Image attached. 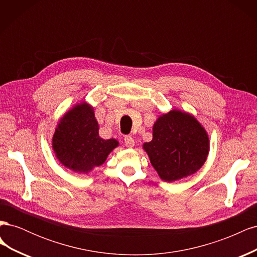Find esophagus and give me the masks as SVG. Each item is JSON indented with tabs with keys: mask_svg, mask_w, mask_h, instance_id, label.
<instances>
[{
	"mask_svg": "<svg viewBox=\"0 0 257 257\" xmlns=\"http://www.w3.org/2000/svg\"><path fill=\"white\" fill-rule=\"evenodd\" d=\"M124 143H125V146L128 147V148H132V147L135 146L134 138L132 137V136H130V135L124 136Z\"/></svg>",
	"mask_w": 257,
	"mask_h": 257,
	"instance_id": "34e87169",
	"label": "esophagus"
}]
</instances>
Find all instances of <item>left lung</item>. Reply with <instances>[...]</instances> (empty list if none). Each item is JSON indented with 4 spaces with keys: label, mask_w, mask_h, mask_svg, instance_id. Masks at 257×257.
Wrapping results in <instances>:
<instances>
[{
    "label": "left lung",
    "mask_w": 257,
    "mask_h": 257,
    "mask_svg": "<svg viewBox=\"0 0 257 257\" xmlns=\"http://www.w3.org/2000/svg\"><path fill=\"white\" fill-rule=\"evenodd\" d=\"M152 166L163 180L172 182L195 174L209 152L205 128L193 115L170 110L153 125V138L144 144Z\"/></svg>",
    "instance_id": "1"
}]
</instances>
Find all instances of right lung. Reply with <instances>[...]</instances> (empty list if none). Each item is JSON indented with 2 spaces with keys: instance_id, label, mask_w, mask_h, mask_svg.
I'll return each instance as SVG.
<instances>
[{
  "instance_id": "obj_1",
  "label": "right lung",
  "mask_w": 257,
  "mask_h": 257,
  "mask_svg": "<svg viewBox=\"0 0 257 257\" xmlns=\"http://www.w3.org/2000/svg\"><path fill=\"white\" fill-rule=\"evenodd\" d=\"M119 143L98 135L93 108L82 103L61 119L52 138V148L59 161L76 173L88 174L102 165Z\"/></svg>"
}]
</instances>
